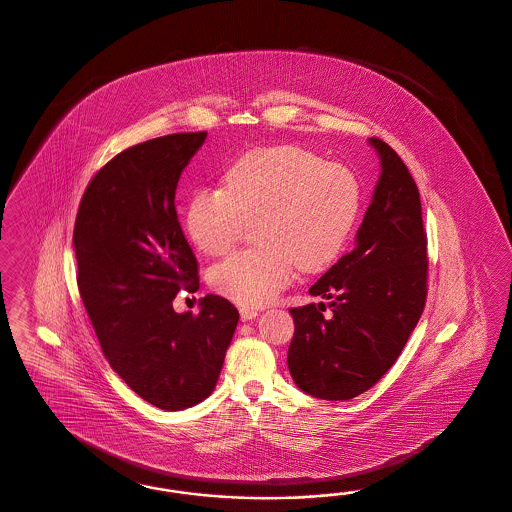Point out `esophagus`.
I'll return each instance as SVG.
<instances>
[{"mask_svg": "<svg viewBox=\"0 0 512 512\" xmlns=\"http://www.w3.org/2000/svg\"><path fill=\"white\" fill-rule=\"evenodd\" d=\"M257 316H259V312L253 310V308H247V306L240 308V318H242V321H249V319H255Z\"/></svg>", "mask_w": 512, "mask_h": 512, "instance_id": "1", "label": "esophagus"}]
</instances>
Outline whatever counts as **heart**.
I'll use <instances>...</instances> for the list:
<instances>
[{
	"label": "heart",
	"mask_w": 512,
	"mask_h": 512,
	"mask_svg": "<svg viewBox=\"0 0 512 512\" xmlns=\"http://www.w3.org/2000/svg\"><path fill=\"white\" fill-rule=\"evenodd\" d=\"M361 181L352 168L300 145L259 147L236 160L223 189L191 196L185 227L194 246L221 257L257 225L255 249L213 266V291L242 306L276 299L297 270L316 274L335 263L361 212Z\"/></svg>",
	"instance_id": "obj_1"
}]
</instances>
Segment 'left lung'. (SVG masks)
I'll use <instances>...</instances> for the list:
<instances>
[{
	"label": "left lung",
	"mask_w": 512,
	"mask_h": 512,
	"mask_svg": "<svg viewBox=\"0 0 512 512\" xmlns=\"http://www.w3.org/2000/svg\"><path fill=\"white\" fill-rule=\"evenodd\" d=\"M382 174L357 244L310 287L323 302L291 308L287 365L302 391L348 401L372 388L397 357L427 299V234L420 191L405 162L380 138Z\"/></svg>",
	"instance_id": "obj_1"
}]
</instances>
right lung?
Segmentation results:
<instances>
[{
    "mask_svg": "<svg viewBox=\"0 0 512 512\" xmlns=\"http://www.w3.org/2000/svg\"><path fill=\"white\" fill-rule=\"evenodd\" d=\"M208 132L143 141L115 155L81 198L73 246L77 285L109 365L162 410L212 393L240 314L206 295L198 314H177L181 289H198V261L176 212L183 168Z\"/></svg>",
    "mask_w": 512,
    "mask_h": 512,
    "instance_id": "obj_1",
    "label": "right lung"
}]
</instances>
